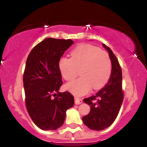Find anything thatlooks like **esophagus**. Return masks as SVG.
Segmentation results:
<instances>
[{
  "label": "esophagus",
  "mask_w": 147,
  "mask_h": 147,
  "mask_svg": "<svg viewBox=\"0 0 147 147\" xmlns=\"http://www.w3.org/2000/svg\"><path fill=\"white\" fill-rule=\"evenodd\" d=\"M75 103L77 105H79V104H81L82 103V99L80 98H78V97H75Z\"/></svg>",
  "instance_id": "obj_1"
}]
</instances>
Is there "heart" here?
I'll list each match as a JSON object with an SVG mask.
<instances>
[{"label":"heart","instance_id":"b5f03b06","mask_svg":"<svg viewBox=\"0 0 147 147\" xmlns=\"http://www.w3.org/2000/svg\"><path fill=\"white\" fill-rule=\"evenodd\" d=\"M62 77L70 81L75 78L79 71L82 77L65 84L67 90L75 96L87 94L90 89L101 88L111 77V60L104 51L97 47L84 44L71 52V58L62 57L59 62Z\"/></svg>","mask_w":147,"mask_h":147}]
</instances>
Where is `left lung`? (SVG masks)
Masks as SVG:
<instances>
[{"label":"left lung","mask_w":147,"mask_h":147,"mask_svg":"<svg viewBox=\"0 0 147 147\" xmlns=\"http://www.w3.org/2000/svg\"><path fill=\"white\" fill-rule=\"evenodd\" d=\"M109 52L112 70L109 82L95 95L84 99L90 106L88 115L82 117L84 124L90 129L102 131L110 126L117 117L122 106L124 93L122 91V75L117 59L109 47L103 44Z\"/></svg>","instance_id":"8db88e82"}]
</instances>
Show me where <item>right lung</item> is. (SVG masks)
Masks as SVG:
<instances>
[{
	"label": "right lung",
	"instance_id": "1",
	"mask_svg": "<svg viewBox=\"0 0 147 147\" xmlns=\"http://www.w3.org/2000/svg\"><path fill=\"white\" fill-rule=\"evenodd\" d=\"M73 43L71 39L45 38L27 59L23 74L26 108L34 123L44 131L61 127L66 111L74 105L70 92H59L62 85L59 62Z\"/></svg>",
	"mask_w": 147,
	"mask_h": 147
}]
</instances>
